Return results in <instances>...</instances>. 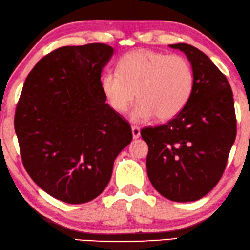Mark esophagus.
I'll list each match as a JSON object with an SVG mask.
<instances>
[{"instance_id":"esophagus-1","label":"esophagus","mask_w":250,"mask_h":250,"mask_svg":"<svg viewBox=\"0 0 250 250\" xmlns=\"http://www.w3.org/2000/svg\"><path fill=\"white\" fill-rule=\"evenodd\" d=\"M131 131H132V137H133V138H135V139L139 138V137H140V129H139V126L132 125L131 126Z\"/></svg>"}]
</instances>
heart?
I'll use <instances>...</instances> for the list:
<instances>
[{
	"label": "heart",
	"instance_id": "heart-1",
	"mask_svg": "<svg viewBox=\"0 0 250 250\" xmlns=\"http://www.w3.org/2000/svg\"><path fill=\"white\" fill-rule=\"evenodd\" d=\"M119 72L108 71L102 77V91L108 106L117 113L131 112L136 122L147 121L155 115L167 121L180 113L194 87V72L180 55H167L150 50L126 53L119 61Z\"/></svg>",
	"mask_w": 250,
	"mask_h": 250
}]
</instances>
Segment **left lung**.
Here are the masks:
<instances>
[{"label":"left lung","mask_w":250,"mask_h":250,"mask_svg":"<svg viewBox=\"0 0 250 250\" xmlns=\"http://www.w3.org/2000/svg\"><path fill=\"white\" fill-rule=\"evenodd\" d=\"M184 52L194 72L190 97L180 113L140 133L148 145L147 174L165 198L187 203L215 187L237 135L233 94L227 77L206 54L189 44L170 45Z\"/></svg>","instance_id":"8db88e82"}]
</instances>
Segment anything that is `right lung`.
Returning a JSON list of instances; mask_svg holds the SVG:
<instances>
[{"mask_svg": "<svg viewBox=\"0 0 250 250\" xmlns=\"http://www.w3.org/2000/svg\"><path fill=\"white\" fill-rule=\"evenodd\" d=\"M106 44L63 46L40 60L23 83L15 115L23 167L38 187L68 204L96 198L114 160L132 139L130 125L105 103Z\"/></svg>", "mask_w": 250, "mask_h": 250, "instance_id": "right-lung-1", "label": "right lung"}]
</instances>
